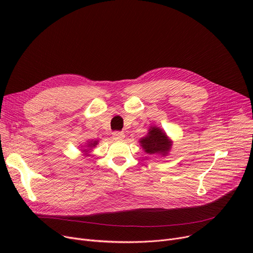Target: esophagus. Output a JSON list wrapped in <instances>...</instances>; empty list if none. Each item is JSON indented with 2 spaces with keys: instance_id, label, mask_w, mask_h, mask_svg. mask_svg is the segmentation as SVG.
Wrapping results in <instances>:
<instances>
[{
  "instance_id": "34e87169",
  "label": "esophagus",
  "mask_w": 253,
  "mask_h": 253,
  "mask_svg": "<svg viewBox=\"0 0 253 253\" xmlns=\"http://www.w3.org/2000/svg\"><path fill=\"white\" fill-rule=\"evenodd\" d=\"M113 137L115 138V139H123L124 137H125V134L123 133V132H120V131H116V132H114L113 133Z\"/></svg>"
}]
</instances>
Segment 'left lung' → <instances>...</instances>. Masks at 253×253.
Here are the masks:
<instances>
[{
  "instance_id": "8db88e82",
  "label": "left lung",
  "mask_w": 253,
  "mask_h": 253,
  "mask_svg": "<svg viewBox=\"0 0 253 253\" xmlns=\"http://www.w3.org/2000/svg\"><path fill=\"white\" fill-rule=\"evenodd\" d=\"M141 147L149 154L162 153L163 155L167 154L171 147V142L167 139L165 133H163L161 129L153 127L150 129L149 134L142 140H140Z\"/></svg>"
}]
</instances>
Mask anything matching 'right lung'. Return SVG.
Listing matches in <instances>:
<instances>
[{
    "instance_id": "1",
    "label": "right lung",
    "mask_w": 253,
    "mask_h": 253,
    "mask_svg": "<svg viewBox=\"0 0 253 253\" xmlns=\"http://www.w3.org/2000/svg\"><path fill=\"white\" fill-rule=\"evenodd\" d=\"M96 144H97V141H94L93 143H90L91 147H94V145H96ZM90 145H89V147H90Z\"/></svg>"
}]
</instances>
